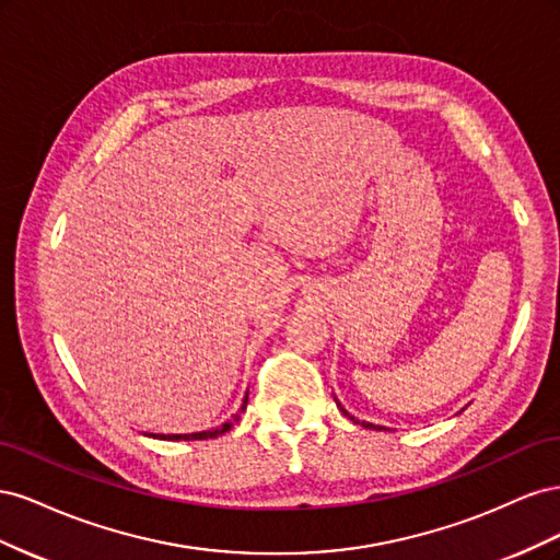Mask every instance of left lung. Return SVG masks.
I'll return each instance as SVG.
<instances>
[{
    "instance_id": "8db88e82",
    "label": "left lung",
    "mask_w": 560,
    "mask_h": 560,
    "mask_svg": "<svg viewBox=\"0 0 560 560\" xmlns=\"http://www.w3.org/2000/svg\"><path fill=\"white\" fill-rule=\"evenodd\" d=\"M338 404V401H336ZM338 406H341V404H338ZM341 411L352 420V422H360V425L362 428H366V430H385V428H381V425H374V422H366V420H358V418H354V416H350L346 409H343V406H341Z\"/></svg>"
}]
</instances>
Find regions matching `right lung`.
Segmentation results:
<instances>
[{
  "label": "right lung",
  "instance_id": "right-lung-1",
  "mask_svg": "<svg viewBox=\"0 0 560 560\" xmlns=\"http://www.w3.org/2000/svg\"><path fill=\"white\" fill-rule=\"evenodd\" d=\"M245 406H247V395H245V399H243L241 411H245ZM238 418H241V413H235L231 420H226L224 425L217 428V430L191 432V434H149V436H154V439H167V442H198V439H214V436H219V434L229 432V430L233 428V422H238Z\"/></svg>",
  "mask_w": 560,
  "mask_h": 560
}]
</instances>
